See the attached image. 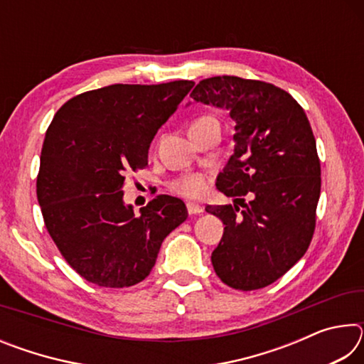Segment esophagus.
<instances>
[{"label":"esophagus","instance_id":"obj_1","mask_svg":"<svg viewBox=\"0 0 364 364\" xmlns=\"http://www.w3.org/2000/svg\"><path fill=\"white\" fill-rule=\"evenodd\" d=\"M188 213L189 215H200L204 212V207L199 205V204H193V202H188Z\"/></svg>","mask_w":364,"mask_h":364}]
</instances>
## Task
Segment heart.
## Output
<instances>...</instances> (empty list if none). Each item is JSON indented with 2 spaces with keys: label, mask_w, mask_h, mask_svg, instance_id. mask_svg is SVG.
<instances>
[{
  "label": "heart",
  "mask_w": 364,
  "mask_h": 364,
  "mask_svg": "<svg viewBox=\"0 0 364 364\" xmlns=\"http://www.w3.org/2000/svg\"><path fill=\"white\" fill-rule=\"evenodd\" d=\"M207 120H212V117H200V119L191 123V127L199 125V123H204ZM168 189L178 196L186 197V199H200V197L205 196L208 189V178L202 173H186L171 180L168 183Z\"/></svg>",
  "instance_id": "1"
}]
</instances>
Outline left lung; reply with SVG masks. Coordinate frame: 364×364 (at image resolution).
Segmentation results:
<instances>
[{
	"mask_svg": "<svg viewBox=\"0 0 364 364\" xmlns=\"http://www.w3.org/2000/svg\"><path fill=\"white\" fill-rule=\"evenodd\" d=\"M191 97L228 109L236 122L234 154L217 180L236 204L205 207L225 225L215 273L237 291L267 287L305 255L315 234L321 164L310 122L287 91L260 80L205 78Z\"/></svg>",
	"mask_w": 364,
	"mask_h": 364,
	"instance_id": "obj_1",
	"label": "left lung"
}]
</instances>
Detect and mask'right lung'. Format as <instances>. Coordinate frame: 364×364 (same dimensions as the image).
Here are the masks:
<instances>
[{"instance_id":"add662e5","label":"right lung","mask_w":364,"mask_h":364,"mask_svg":"<svg viewBox=\"0 0 364 364\" xmlns=\"http://www.w3.org/2000/svg\"><path fill=\"white\" fill-rule=\"evenodd\" d=\"M194 82L110 85L73 96L49 123L36 197L49 236L88 282L130 287L156 264L164 239L188 218L160 194L134 215L123 204L128 171L143 170L152 138Z\"/></svg>"}]
</instances>
